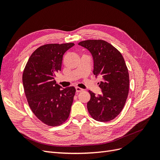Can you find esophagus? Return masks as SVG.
I'll return each instance as SVG.
<instances>
[{
	"mask_svg": "<svg viewBox=\"0 0 160 160\" xmlns=\"http://www.w3.org/2000/svg\"><path fill=\"white\" fill-rule=\"evenodd\" d=\"M83 90V89L79 88V87H77V88H76V92H77V93H79V92L82 91Z\"/></svg>",
	"mask_w": 160,
	"mask_h": 160,
	"instance_id": "esophagus-1",
	"label": "esophagus"
}]
</instances>
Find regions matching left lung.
<instances>
[{"instance_id": "obj_1", "label": "left lung", "mask_w": 160, "mask_h": 160, "mask_svg": "<svg viewBox=\"0 0 160 160\" xmlns=\"http://www.w3.org/2000/svg\"><path fill=\"white\" fill-rule=\"evenodd\" d=\"M79 45L88 49L93 58V74L101 75L99 87L102 94L95 95L89 91L91 99L87 105L95 120H113L124 108L129 93V77L123 57L115 47L103 40H86Z\"/></svg>"}]
</instances>
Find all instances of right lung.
<instances>
[{"mask_svg": "<svg viewBox=\"0 0 160 160\" xmlns=\"http://www.w3.org/2000/svg\"><path fill=\"white\" fill-rule=\"evenodd\" d=\"M74 45L73 42L42 45L32 53L24 69L22 83L28 105L49 126H59L70 114L75 88L61 89L54 78L61 70L64 53Z\"/></svg>", "mask_w": 160, "mask_h": 160, "instance_id": "right-lung-1", "label": "right lung"}]
</instances>
